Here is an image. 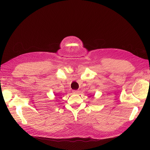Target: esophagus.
Listing matches in <instances>:
<instances>
[{"label": "esophagus", "mask_w": 150, "mask_h": 150, "mask_svg": "<svg viewBox=\"0 0 150 150\" xmlns=\"http://www.w3.org/2000/svg\"><path fill=\"white\" fill-rule=\"evenodd\" d=\"M72 92H73V93H75V94L79 93V91H78V90H73Z\"/></svg>", "instance_id": "obj_1"}]
</instances>
